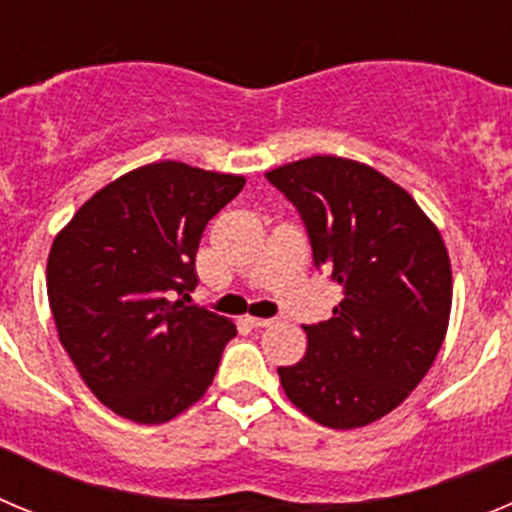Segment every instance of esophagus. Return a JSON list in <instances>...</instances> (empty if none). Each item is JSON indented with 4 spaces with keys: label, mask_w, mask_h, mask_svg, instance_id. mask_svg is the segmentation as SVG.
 Instances as JSON below:
<instances>
[{
    "label": "esophagus",
    "mask_w": 512,
    "mask_h": 512,
    "mask_svg": "<svg viewBox=\"0 0 512 512\" xmlns=\"http://www.w3.org/2000/svg\"><path fill=\"white\" fill-rule=\"evenodd\" d=\"M248 323H251L253 328H269V325L274 323V318H248Z\"/></svg>",
    "instance_id": "1"
}]
</instances>
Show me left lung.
Here are the masks:
<instances>
[{"mask_svg": "<svg viewBox=\"0 0 512 512\" xmlns=\"http://www.w3.org/2000/svg\"><path fill=\"white\" fill-rule=\"evenodd\" d=\"M266 179L300 212L315 266L343 289L333 318L305 325V356L279 366L284 395L328 428L374 423L418 387L441 351L449 251L418 202L372 166L312 156Z\"/></svg>", "mask_w": 512, "mask_h": 512, "instance_id": "8db88e82", "label": "left lung"}]
</instances>
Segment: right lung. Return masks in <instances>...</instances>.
<instances>
[{
    "instance_id": "obj_1",
    "label": "right lung",
    "mask_w": 512,
    "mask_h": 512,
    "mask_svg": "<svg viewBox=\"0 0 512 512\" xmlns=\"http://www.w3.org/2000/svg\"><path fill=\"white\" fill-rule=\"evenodd\" d=\"M243 184L158 161L99 189L56 235L45 282L58 338L112 413L166 423L212 384L235 325L187 300L205 225Z\"/></svg>"
}]
</instances>
